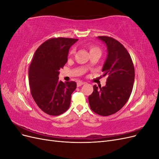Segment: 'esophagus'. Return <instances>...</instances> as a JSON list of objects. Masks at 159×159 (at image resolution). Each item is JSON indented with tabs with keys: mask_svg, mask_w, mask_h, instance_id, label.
Returning <instances> with one entry per match:
<instances>
[{
	"mask_svg": "<svg viewBox=\"0 0 159 159\" xmlns=\"http://www.w3.org/2000/svg\"><path fill=\"white\" fill-rule=\"evenodd\" d=\"M84 84H85V82H81H81L77 83V86H78V87H80V86H81Z\"/></svg>",
	"mask_w": 159,
	"mask_h": 159,
	"instance_id": "obj_1",
	"label": "esophagus"
}]
</instances>
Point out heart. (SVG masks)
<instances>
[{"instance_id": "1", "label": "heart", "mask_w": 159, "mask_h": 159, "mask_svg": "<svg viewBox=\"0 0 159 159\" xmlns=\"http://www.w3.org/2000/svg\"><path fill=\"white\" fill-rule=\"evenodd\" d=\"M89 49L90 54H91V53H95H95H99V54H101V49L99 48V47L96 46L91 45V46H89ZM74 52H75V50H74V48L71 49V50H70V55L73 54L74 53Z\"/></svg>"}]
</instances>
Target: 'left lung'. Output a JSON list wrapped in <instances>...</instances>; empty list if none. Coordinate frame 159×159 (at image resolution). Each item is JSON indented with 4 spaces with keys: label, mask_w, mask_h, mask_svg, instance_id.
I'll use <instances>...</instances> for the list:
<instances>
[{
    "label": "left lung",
    "mask_w": 159,
    "mask_h": 159,
    "mask_svg": "<svg viewBox=\"0 0 159 159\" xmlns=\"http://www.w3.org/2000/svg\"><path fill=\"white\" fill-rule=\"evenodd\" d=\"M107 47V55L103 64V76H107L103 87L94 85L88 97L89 106L95 113L108 116L121 109L132 92L134 69L131 57L121 43L108 36H98Z\"/></svg>",
    "instance_id": "left-lung-1"
}]
</instances>
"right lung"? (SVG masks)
<instances>
[{
	"label": "right lung",
	"mask_w": 159,
	"mask_h": 159,
	"mask_svg": "<svg viewBox=\"0 0 159 159\" xmlns=\"http://www.w3.org/2000/svg\"><path fill=\"white\" fill-rule=\"evenodd\" d=\"M78 39L52 38L38 48L29 68V85L36 103L44 113L59 115L68 109L75 81H59L60 70L68 61L70 47Z\"/></svg>",
	"instance_id": "add662e5"
}]
</instances>
